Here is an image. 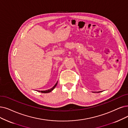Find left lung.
Here are the masks:
<instances>
[{
    "instance_id": "left-lung-1",
    "label": "left lung",
    "mask_w": 128,
    "mask_h": 128,
    "mask_svg": "<svg viewBox=\"0 0 128 128\" xmlns=\"http://www.w3.org/2000/svg\"><path fill=\"white\" fill-rule=\"evenodd\" d=\"M100 92H101V91H100Z\"/></svg>"
}]
</instances>
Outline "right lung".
Masks as SVG:
<instances>
[{"instance_id": "add662e5", "label": "right lung", "mask_w": 128, "mask_h": 128, "mask_svg": "<svg viewBox=\"0 0 128 128\" xmlns=\"http://www.w3.org/2000/svg\"><path fill=\"white\" fill-rule=\"evenodd\" d=\"M57 83H58V82L55 84V85L53 86V87H52V88H51V89H49V90H45V91H39V92H42V93H44V94H47V93L50 92L52 91V90H53L54 89V88L56 87V86H57Z\"/></svg>"}]
</instances>
